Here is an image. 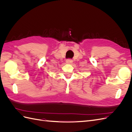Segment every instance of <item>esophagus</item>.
Returning a JSON list of instances; mask_svg holds the SVG:
<instances>
[{
	"instance_id": "obj_1",
	"label": "esophagus",
	"mask_w": 132,
	"mask_h": 132,
	"mask_svg": "<svg viewBox=\"0 0 132 132\" xmlns=\"http://www.w3.org/2000/svg\"><path fill=\"white\" fill-rule=\"evenodd\" d=\"M66 63L67 64H71V63H73V61L70 59H68L66 60Z\"/></svg>"
}]
</instances>
